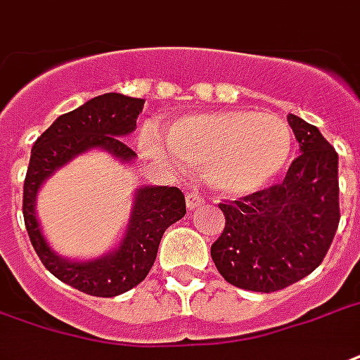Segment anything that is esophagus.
<instances>
[{"label": "esophagus", "instance_id": "obj_1", "mask_svg": "<svg viewBox=\"0 0 360 360\" xmlns=\"http://www.w3.org/2000/svg\"><path fill=\"white\" fill-rule=\"evenodd\" d=\"M187 207L188 210H194V207H198L204 204V198H202V194L198 193V191H191V193H187Z\"/></svg>", "mask_w": 360, "mask_h": 360}]
</instances>
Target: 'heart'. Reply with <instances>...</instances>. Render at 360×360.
Listing matches in <instances>:
<instances>
[{
	"instance_id": "1",
	"label": "heart",
	"mask_w": 360,
	"mask_h": 360,
	"mask_svg": "<svg viewBox=\"0 0 360 360\" xmlns=\"http://www.w3.org/2000/svg\"><path fill=\"white\" fill-rule=\"evenodd\" d=\"M139 143L172 169H183V162L204 166L206 181L221 194L248 196L281 175L294 150V133L276 114L215 110L172 122L166 143L146 127Z\"/></svg>"
}]
</instances>
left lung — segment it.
Returning a JSON list of instances; mask_svg holds the SVG:
<instances>
[{
	"instance_id": "1",
	"label": "left lung",
	"mask_w": 360,
	"mask_h": 360,
	"mask_svg": "<svg viewBox=\"0 0 360 360\" xmlns=\"http://www.w3.org/2000/svg\"><path fill=\"white\" fill-rule=\"evenodd\" d=\"M288 124L302 154L281 185L219 204L225 229L212 259L236 288L269 294L302 281L321 265L338 231L336 150L300 116L288 114Z\"/></svg>"
}]
</instances>
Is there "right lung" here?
I'll use <instances>...</instances> for the list:
<instances>
[{
  "mask_svg": "<svg viewBox=\"0 0 360 360\" xmlns=\"http://www.w3.org/2000/svg\"><path fill=\"white\" fill-rule=\"evenodd\" d=\"M145 98L105 93L76 110L58 116L32 146L24 179V225L45 269L58 281L97 297H114L145 281L154 265L166 229L185 217V196L177 187L143 185L133 193L126 229L108 252L89 259L57 254L38 219V193L51 175L89 150L108 153L120 164H133L137 154L124 137L137 129Z\"/></svg>",
  "mask_w": 360,
  "mask_h": 360,
  "instance_id": "add662e5",
  "label": "right lung"
}]
</instances>
